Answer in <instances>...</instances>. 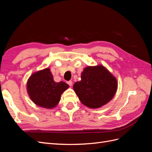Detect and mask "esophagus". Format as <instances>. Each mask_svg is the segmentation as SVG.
I'll return each mask as SVG.
<instances>
[{"mask_svg":"<svg viewBox=\"0 0 152 152\" xmlns=\"http://www.w3.org/2000/svg\"><path fill=\"white\" fill-rule=\"evenodd\" d=\"M67 84L70 86H72L73 84V82H72V81H68V82H67Z\"/></svg>","mask_w":152,"mask_h":152,"instance_id":"34e87169","label":"esophagus"}]
</instances>
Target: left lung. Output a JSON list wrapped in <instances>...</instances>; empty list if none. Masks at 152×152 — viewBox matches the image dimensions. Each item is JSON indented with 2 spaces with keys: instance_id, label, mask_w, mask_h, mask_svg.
Masks as SVG:
<instances>
[{
  "instance_id": "1",
  "label": "left lung",
  "mask_w": 152,
  "mask_h": 152,
  "mask_svg": "<svg viewBox=\"0 0 152 152\" xmlns=\"http://www.w3.org/2000/svg\"><path fill=\"white\" fill-rule=\"evenodd\" d=\"M117 80L103 65L88 66L81 73V80L73 85L80 102L90 108H99L115 94Z\"/></svg>"
}]
</instances>
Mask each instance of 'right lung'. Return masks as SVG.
Wrapping results in <instances>:
<instances>
[{"instance_id":"obj_1","label":"right lung","mask_w":152,"mask_h":152,"mask_svg":"<svg viewBox=\"0 0 152 152\" xmlns=\"http://www.w3.org/2000/svg\"><path fill=\"white\" fill-rule=\"evenodd\" d=\"M68 87L65 82L54 80L49 68L32 73L26 83L27 93L30 99L36 105L47 109L56 107L61 94Z\"/></svg>"}]
</instances>
